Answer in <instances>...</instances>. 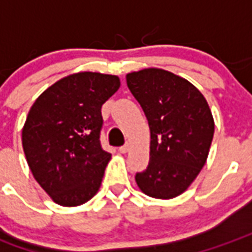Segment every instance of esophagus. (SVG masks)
I'll return each instance as SVG.
<instances>
[{"label": "esophagus", "instance_id": "esophagus-1", "mask_svg": "<svg viewBox=\"0 0 252 252\" xmlns=\"http://www.w3.org/2000/svg\"><path fill=\"white\" fill-rule=\"evenodd\" d=\"M129 148H131V145H129V143H126V145L120 147V148H119V151H120L121 154H126V152L129 151Z\"/></svg>", "mask_w": 252, "mask_h": 252}]
</instances>
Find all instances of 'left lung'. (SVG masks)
<instances>
[{
  "label": "left lung",
  "instance_id": "8db88e82",
  "mask_svg": "<svg viewBox=\"0 0 252 252\" xmlns=\"http://www.w3.org/2000/svg\"><path fill=\"white\" fill-rule=\"evenodd\" d=\"M151 131L150 164L136 173L141 192L173 199L187 189L208 158L215 123L208 102L188 80L159 68L126 74Z\"/></svg>",
  "mask_w": 252,
  "mask_h": 252
}]
</instances>
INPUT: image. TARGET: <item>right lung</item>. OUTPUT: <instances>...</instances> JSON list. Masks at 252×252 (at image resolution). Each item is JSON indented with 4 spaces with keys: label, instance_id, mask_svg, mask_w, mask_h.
<instances>
[{
    "label": "right lung",
    "instance_id": "1",
    "mask_svg": "<svg viewBox=\"0 0 252 252\" xmlns=\"http://www.w3.org/2000/svg\"><path fill=\"white\" fill-rule=\"evenodd\" d=\"M119 88L120 79L113 74H69L29 109L22 128L28 165L60 206H81L97 193L111 160L100 144L101 107Z\"/></svg>",
    "mask_w": 252,
    "mask_h": 252
}]
</instances>
